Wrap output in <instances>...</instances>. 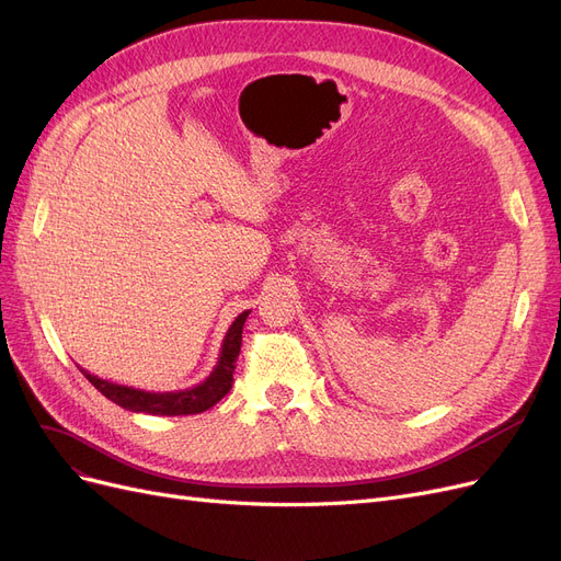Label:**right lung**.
Wrapping results in <instances>:
<instances>
[{
    "label": "right lung",
    "mask_w": 561,
    "mask_h": 561,
    "mask_svg": "<svg viewBox=\"0 0 561 561\" xmlns=\"http://www.w3.org/2000/svg\"><path fill=\"white\" fill-rule=\"evenodd\" d=\"M248 316H250V309L236 316V321L231 323V328L222 339V351H220V357H217V364L213 367L210 376L194 387L176 389V392H146V389L103 380L99 376L84 371L82 367L80 371L103 397H107L110 401L130 412H146V415H167V417L197 415V412L213 408L231 389L236 359L242 344V325H245Z\"/></svg>",
    "instance_id": "1"
}]
</instances>
